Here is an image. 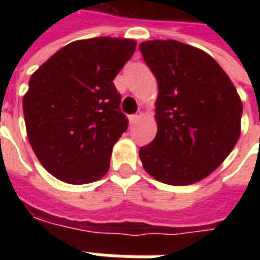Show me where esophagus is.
I'll use <instances>...</instances> for the list:
<instances>
[{"instance_id":"obj_1","label":"esophagus","mask_w":260,"mask_h":260,"mask_svg":"<svg viewBox=\"0 0 260 260\" xmlns=\"http://www.w3.org/2000/svg\"><path fill=\"white\" fill-rule=\"evenodd\" d=\"M141 113L139 114H132V115H129V122L131 124H135V122H138L139 119H141Z\"/></svg>"}]
</instances>
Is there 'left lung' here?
<instances>
[{
  "label": "left lung",
  "mask_w": 260,
  "mask_h": 260,
  "mask_svg": "<svg viewBox=\"0 0 260 260\" xmlns=\"http://www.w3.org/2000/svg\"><path fill=\"white\" fill-rule=\"evenodd\" d=\"M139 48L158 83L157 135L139 150L143 169L169 185L203 180L240 138V96L221 67L199 48L177 40H150Z\"/></svg>",
  "instance_id": "obj_1"
}]
</instances>
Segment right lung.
Segmentation results:
<instances>
[{
  "instance_id": "right-lung-1",
  "label": "right lung",
  "mask_w": 260,
  "mask_h": 260,
  "mask_svg": "<svg viewBox=\"0 0 260 260\" xmlns=\"http://www.w3.org/2000/svg\"><path fill=\"white\" fill-rule=\"evenodd\" d=\"M129 39L69 43L31 75L23 97L33 152L55 178L82 185L100 180L128 128L113 80L134 55Z\"/></svg>"
}]
</instances>
